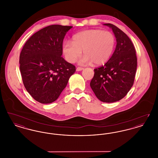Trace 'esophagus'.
<instances>
[{"instance_id": "1", "label": "esophagus", "mask_w": 158, "mask_h": 158, "mask_svg": "<svg viewBox=\"0 0 158 158\" xmlns=\"http://www.w3.org/2000/svg\"><path fill=\"white\" fill-rule=\"evenodd\" d=\"M83 69V68H81V67H78L76 68V71H81Z\"/></svg>"}]
</instances>
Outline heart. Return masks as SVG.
Returning <instances> with one entry per match:
<instances>
[{"mask_svg":"<svg viewBox=\"0 0 158 158\" xmlns=\"http://www.w3.org/2000/svg\"><path fill=\"white\" fill-rule=\"evenodd\" d=\"M115 44L113 33L107 31L93 29L76 34L73 42L66 41L63 45V52L69 62L73 63L83 53L81 63L100 65L111 57Z\"/></svg>","mask_w":158,"mask_h":158,"instance_id":"1","label":"heart"}]
</instances>
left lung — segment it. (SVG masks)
I'll use <instances>...</instances> for the list:
<instances>
[{
	"label": "left lung",
	"mask_w": 158,
	"mask_h": 158,
	"mask_svg": "<svg viewBox=\"0 0 158 158\" xmlns=\"http://www.w3.org/2000/svg\"><path fill=\"white\" fill-rule=\"evenodd\" d=\"M117 45L112 56L105 63L94 69L90 88L101 101L114 102L124 98L132 87L137 69V57L134 45L127 35L111 23Z\"/></svg>",
	"instance_id": "1"
}]
</instances>
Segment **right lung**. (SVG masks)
Wrapping results in <instances>:
<instances>
[{
    "instance_id": "add662e5",
    "label": "right lung",
    "mask_w": 158,
    "mask_h": 158,
    "mask_svg": "<svg viewBox=\"0 0 158 158\" xmlns=\"http://www.w3.org/2000/svg\"><path fill=\"white\" fill-rule=\"evenodd\" d=\"M72 26L52 25L34 34L19 56L20 71L25 89L41 104L55 101L66 88L76 67L64 60L63 42Z\"/></svg>"
}]
</instances>
